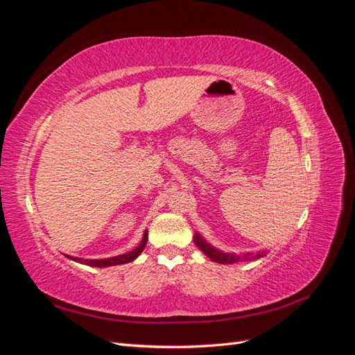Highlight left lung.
<instances>
[{"label":"left lung","mask_w":355,"mask_h":355,"mask_svg":"<svg viewBox=\"0 0 355 355\" xmlns=\"http://www.w3.org/2000/svg\"><path fill=\"white\" fill-rule=\"evenodd\" d=\"M194 243L198 247L201 252H204L210 261L218 262V263H235V262H250V261H256L261 259V257L266 256V250H259V252H247V253H225L216 247H213L210 243H207L204 240L201 235L197 232L194 235Z\"/></svg>","instance_id":"left-lung-1"}]
</instances>
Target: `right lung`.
<instances>
[{
  "instance_id": "add662e5",
  "label": "right lung",
  "mask_w": 355,
  "mask_h": 355,
  "mask_svg": "<svg viewBox=\"0 0 355 355\" xmlns=\"http://www.w3.org/2000/svg\"><path fill=\"white\" fill-rule=\"evenodd\" d=\"M146 241H148V231H145L144 237H142L141 243H139V245L135 247L132 252L124 253V254H118V256H114V257H106V259H83V257H75V256H68V257H69V259L75 261V262H80L83 265H89V266H94V268H106V266L123 265V263L133 262L136 257L144 252Z\"/></svg>"
}]
</instances>
